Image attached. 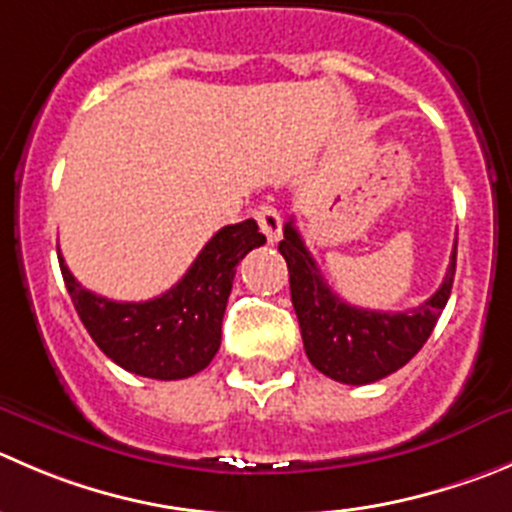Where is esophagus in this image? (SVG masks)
<instances>
[{
	"instance_id": "1",
	"label": "esophagus",
	"mask_w": 512,
	"mask_h": 512,
	"mask_svg": "<svg viewBox=\"0 0 512 512\" xmlns=\"http://www.w3.org/2000/svg\"><path fill=\"white\" fill-rule=\"evenodd\" d=\"M253 218L259 221V228L264 231V236L269 238V243H276L281 238V216L274 206H259Z\"/></svg>"
}]
</instances>
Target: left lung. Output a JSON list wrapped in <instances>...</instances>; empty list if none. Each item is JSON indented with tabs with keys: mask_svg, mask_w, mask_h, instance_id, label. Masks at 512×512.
Masks as SVG:
<instances>
[{
	"mask_svg": "<svg viewBox=\"0 0 512 512\" xmlns=\"http://www.w3.org/2000/svg\"><path fill=\"white\" fill-rule=\"evenodd\" d=\"M281 256L289 266L291 304L309 362L342 384H369L405 367L430 339L452 291L457 243L440 289L407 311L359 309L339 299L316 269L294 221H286Z\"/></svg>",
	"mask_w": 512,
	"mask_h": 512,
	"instance_id": "8db88e82",
	"label": "left lung"
}]
</instances>
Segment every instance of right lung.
Wrapping results in <instances>:
<instances>
[{
	"instance_id": "obj_1",
	"label": "right lung",
	"mask_w": 512,
	"mask_h": 512,
	"mask_svg": "<svg viewBox=\"0 0 512 512\" xmlns=\"http://www.w3.org/2000/svg\"><path fill=\"white\" fill-rule=\"evenodd\" d=\"M266 243L259 223L223 226L203 246L186 276L150 301H113L82 289L60 253L70 299L92 342L128 372L150 379H186L211 364L238 261Z\"/></svg>"
}]
</instances>
